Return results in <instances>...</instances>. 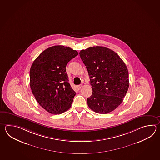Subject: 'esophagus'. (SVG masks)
Segmentation results:
<instances>
[{
  "mask_svg": "<svg viewBox=\"0 0 160 160\" xmlns=\"http://www.w3.org/2000/svg\"><path fill=\"white\" fill-rule=\"evenodd\" d=\"M82 85H78V86H77V88H78V90H79V89H81V88L82 87Z\"/></svg>",
  "mask_w": 160,
  "mask_h": 160,
  "instance_id": "1",
  "label": "esophagus"
}]
</instances>
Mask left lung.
I'll return each mask as SVG.
<instances>
[{
	"label": "left lung",
	"mask_w": 160,
	"mask_h": 160,
	"mask_svg": "<svg viewBox=\"0 0 160 160\" xmlns=\"http://www.w3.org/2000/svg\"><path fill=\"white\" fill-rule=\"evenodd\" d=\"M80 56L88 70L92 94L88 107L100 114L114 111L122 103L129 88V73L123 60L108 48L82 49Z\"/></svg>",
	"instance_id": "left-lung-1"
}]
</instances>
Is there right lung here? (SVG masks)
Segmentation results:
<instances>
[{"mask_svg":"<svg viewBox=\"0 0 160 160\" xmlns=\"http://www.w3.org/2000/svg\"><path fill=\"white\" fill-rule=\"evenodd\" d=\"M78 52L63 46L51 47L40 54L29 71V85L40 105L52 114H61L71 107L76 95L66 72L68 62Z\"/></svg>","mask_w":160,"mask_h":160,"instance_id":"1","label":"right lung"}]
</instances>
